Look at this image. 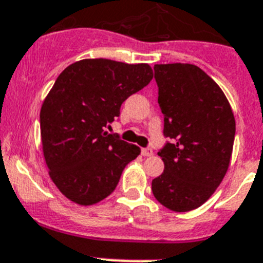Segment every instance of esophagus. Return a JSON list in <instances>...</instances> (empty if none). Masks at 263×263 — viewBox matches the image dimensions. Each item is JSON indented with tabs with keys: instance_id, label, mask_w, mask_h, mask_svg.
I'll return each instance as SVG.
<instances>
[{
	"instance_id": "obj_1",
	"label": "esophagus",
	"mask_w": 263,
	"mask_h": 263,
	"mask_svg": "<svg viewBox=\"0 0 263 263\" xmlns=\"http://www.w3.org/2000/svg\"><path fill=\"white\" fill-rule=\"evenodd\" d=\"M141 153H142L143 157H152L153 156V150L149 149V147H143V149L141 150Z\"/></svg>"
}]
</instances>
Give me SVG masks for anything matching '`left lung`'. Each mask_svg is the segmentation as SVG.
<instances>
[{"instance_id":"left-lung-1","label":"left lung","mask_w":263,"mask_h":263,"mask_svg":"<svg viewBox=\"0 0 263 263\" xmlns=\"http://www.w3.org/2000/svg\"><path fill=\"white\" fill-rule=\"evenodd\" d=\"M154 78L163 134L172 143L158 152L165 169L152 190L169 210L190 212L213 196L228 172L234 114L221 87L196 65H156Z\"/></svg>"}]
</instances>
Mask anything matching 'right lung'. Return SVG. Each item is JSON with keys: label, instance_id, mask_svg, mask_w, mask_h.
Wrapping results in <instances>:
<instances>
[{"label": "right lung", "instance_id": "add662e5", "mask_svg": "<svg viewBox=\"0 0 263 263\" xmlns=\"http://www.w3.org/2000/svg\"><path fill=\"white\" fill-rule=\"evenodd\" d=\"M153 78L147 64L86 58L62 71L40 113L49 176L74 203L90 206L116 189L125 166L141 149L105 132L121 105Z\"/></svg>", "mask_w": 263, "mask_h": 263}]
</instances>
